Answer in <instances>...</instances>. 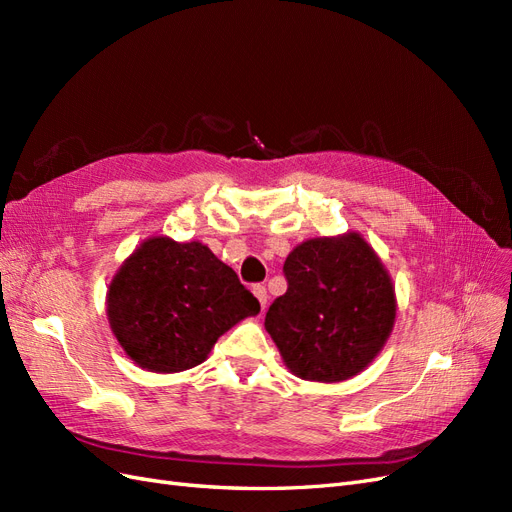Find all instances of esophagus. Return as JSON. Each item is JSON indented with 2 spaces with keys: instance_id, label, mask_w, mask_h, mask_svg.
Instances as JSON below:
<instances>
[{
  "instance_id": "1",
  "label": "esophagus",
  "mask_w": 512,
  "mask_h": 512,
  "mask_svg": "<svg viewBox=\"0 0 512 512\" xmlns=\"http://www.w3.org/2000/svg\"><path fill=\"white\" fill-rule=\"evenodd\" d=\"M254 294H256V299L260 301V307H262V309H267V301H269L267 288H265V286H260V284H256V286H254Z\"/></svg>"
}]
</instances>
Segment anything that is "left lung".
I'll list each match as a JSON object with an SVG mask.
<instances>
[{
    "label": "left lung",
    "mask_w": 512,
    "mask_h": 512,
    "mask_svg": "<svg viewBox=\"0 0 512 512\" xmlns=\"http://www.w3.org/2000/svg\"><path fill=\"white\" fill-rule=\"evenodd\" d=\"M288 290L265 327L294 376L348 380L376 359L395 324V288L359 232L307 239L284 262Z\"/></svg>",
    "instance_id": "obj_1"
}]
</instances>
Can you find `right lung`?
Masks as SVG:
<instances>
[{"mask_svg": "<svg viewBox=\"0 0 512 512\" xmlns=\"http://www.w3.org/2000/svg\"><path fill=\"white\" fill-rule=\"evenodd\" d=\"M260 303L207 245L143 241L115 273L106 316L130 359L156 374L203 363L230 327Z\"/></svg>", "mask_w": 512, "mask_h": 512, "instance_id": "obj_1", "label": "right lung"}]
</instances>
